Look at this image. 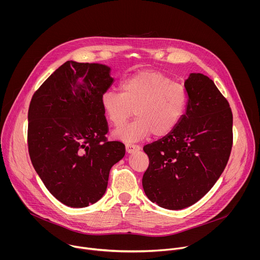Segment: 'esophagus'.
Listing matches in <instances>:
<instances>
[{"label": "esophagus", "mask_w": 260, "mask_h": 260, "mask_svg": "<svg viewBox=\"0 0 260 260\" xmlns=\"http://www.w3.org/2000/svg\"><path fill=\"white\" fill-rule=\"evenodd\" d=\"M141 147L138 146V145H134V144H126L125 146V150L127 153H134V152H137V151H140Z\"/></svg>", "instance_id": "esophagus-1"}]
</instances>
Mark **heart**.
I'll list each match as a JSON object with an SVG mask.
<instances>
[{"label": "heart", "mask_w": 260, "mask_h": 260, "mask_svg": "<svg viewBox=\"0 0 260 260\" xmlns=\"http://www.w3.org/2000/svg\"><path fill=\"white\" fill-rule=\"evenodd\" d=\"M185 87L173 82L157 71H143L125 78L120 93L107 90L101 96V106L109 122L119 127L132 116L136 119L114 132L123 142H138L149 137L171 134L181 121L187 107Z\"/></svg>", "instance_id": "heart-1"}]
</instances>
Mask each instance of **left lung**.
Segmentation results:
<instances>
[{"instance_id": "8db88e82", "label": "left lung", "mask_w": 260, "mask_h": 260, "mask_svg": "<svg viewBox=\"0 0 260 260\" xmlns=\"http://www.w3.org/2000/svg\"><path fill=\"white\" fill-rule=\"evenodd\" d=\"M186 111L177 127L144 146L149 167L142 184L152 203L181 210L200 201L224 171L233 147V113L213 80L191 73Z\"/></svg>"}]
</instances>
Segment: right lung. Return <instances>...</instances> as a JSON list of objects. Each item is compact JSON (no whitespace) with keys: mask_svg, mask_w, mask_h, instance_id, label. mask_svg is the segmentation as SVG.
<instances>
[{"mask_svg":"<svg viewBox=\"0 0 260 260\" xmlns=\"http://www.w3.org/2000/svg\"><path fill=\"white\" fill-rule=\"evenodd\" d=\"M113 82L106 64L68 60L31 98L29 157L48 191L68 207L101 200L111 168L125 154L122 143L105 139L101 96Z\"/></svg>","mask_w":260,"mask_h":260,"instance_id":"obj_1","label":"right lung"}]
</instances>
